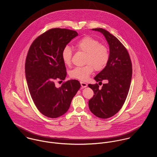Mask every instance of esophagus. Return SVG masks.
Masks as SVG:
<instances>
[{
	"label": "esophagus",
	"instance_id": "esophagus-1",
	"mask_svg": "<svg viewBox=\"0 0 157 157\" xmlns=\"http://www.w3.org/2000/svg\"><path fill=\"white\" fill-rule=\"evenodd\" d=\"M80 84H81V86H82V88H86V87L88 86V84L86 83H85V82H80Z\"/></svg>",
	"mask_w": 157,
	"mask_h": 157
}]
</instances>
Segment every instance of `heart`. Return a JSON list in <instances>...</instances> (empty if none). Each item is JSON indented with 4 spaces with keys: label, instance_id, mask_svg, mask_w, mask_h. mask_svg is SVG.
<instances>
[{
    "label": "heart",
    "instance_id": "1",
    "mask_svg": "<svg viewBox=\"0 0 157 157\" xmlns=\"http://www.w3.org/2000/svg\"><path fill=\"white\" fill-rule=\"evenodd\" d=\"M75 46L80 51L86 52L85 57V66L74 68L70 72L71 77L81 81H86L95 71H101L108 64L110 54L108 47L100 44V42L91 37L86 36L78 40ZM72 51L69 46L63 48L62 51V59L66 65H70Z\"/></svg>",
    "mask_w": 157,
    "mask_h": 157
}]
</instances>
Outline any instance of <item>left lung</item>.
<instances>
[{"mask_svg":"<svg viewBox=\"0 0 157 157\" xmlns=\"http://www.w3.org/2000/svg\"><path fill=\"white\" fill-rule=\"evenodd\" d=\"M92 29L100 32L106 38L110 57L106 66L94 77L97 82L106 80V83L101 89L97 83L88 85L94 92L88 105L95 116L108 118L120 110L126 99L132 79V63L127 49L117 37L103 28Z\"/></svg>","mask_w":157,"mask_h":157,"instance_id":"1","label":"left lung"}]
</instances>
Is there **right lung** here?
I'll return each mask as SVG.
<instances>
[{"label":"right lung","mask_w":157,"mask_h":157,"mask_svg":"<svg viewBox=\"0 0 157 157\" xmlns=\"http://www.w3.org/2000/svg\"><path fill=\"white\" fill-rule=\"evenodd\" d=\"M77 36L75 31L52 28L37 37L28 52L25 75L29 91L38 110L49 118L67 112L81 86L77 80H68L59 88L55 85L56 80H64L67 76L62 49Z\"/></svg>","instance_id":"obj_1"}]
</instances>
